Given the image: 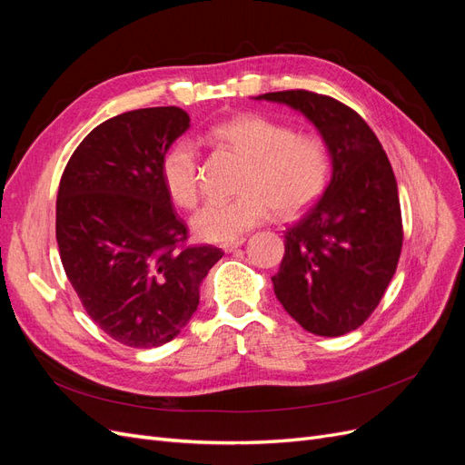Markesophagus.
<instances>
[{"label": "esophagus", "instance_id": "esophagus-1", "mask_svg": "<svg viewBox=\"0 0 465 465\" xmlns=\"http://www.w3.org/2000/svg\"><path fill=\"white\" fill-rule=\"evenodd\" d=\"M244 244V238H234V241H229V242H223L221 248L224 252H234L236 248H241Z\"/></svg>", "mask_w": 465, "mask_h": 465}]
</instances>
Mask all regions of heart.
I'll list each match as a JSON object with an SVG mask.
<instances>
[{
  "label": "heart",
  "instance_id": "heart-1",
  "mask_svg": "<svg viewBox=\"0 0 465 465\" xmlns=\"http://www.w3.org/2000/svg\"><path fill=\"white\" fill-rule=\"evenodd\" d=\"M211 142L242 154V193L231 200H209L192 217L202 241L229 242L254 229L270 215H294L311 205L330 178V149L320 135L294 134L291 125L262 114H241L217 122L207 132ZM198 145L180 137L163 154L161 178L178 207L198 202Z\"/></svg>",
  "mask_w": 465,
  "mask_h": 465
}]
</instances>
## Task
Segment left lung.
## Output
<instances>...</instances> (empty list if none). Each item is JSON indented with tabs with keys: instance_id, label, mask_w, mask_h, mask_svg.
<instances>
[{
	"instance_id": "8db88e82",
	"label": "left lung",
	"mask_w": 465,
	"mask_h": 465,
	"mask_svg": "<svg viewBox=\"0 0 465 465\" xmlns=\"http://www.w3.org/2000/svg\"><path fill=\"white\" fill-rule=\"evenodd\" d=\"M256 101L301 112L326 142L331 161L326 192L287 229L285 256L272 277L275 297L306 331H353L374 312L401 254L391 164L367 122L331 96L279 91Z\"/></svg>"
}]
</instances>
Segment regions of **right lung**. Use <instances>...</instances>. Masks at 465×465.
I'll use <instances>...</instances> for the list:
<instances>
[{"mask_svg":"<svg viewBox=\"0 0 465 465\" xmlns=\"http://www.w3.org/2000/svg\"><path fill=\"white\" fill-rule=\"evenodd\" d=\"M188 128L176 106L124 112L83 139L60 180L55 241L65 275L96 326L128 347L174 340L223 258L215 246H184L186 224L161 178L164 151Z\"/></svg>","mask_w":465,"mask_h":465,"instance_id":"right-lung-1","label":"right lung"}]
</instances>
